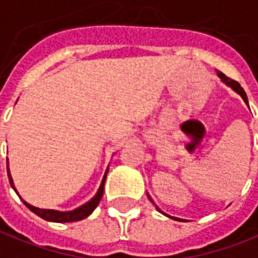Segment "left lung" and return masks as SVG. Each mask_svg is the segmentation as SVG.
<instances>
[{
    "instance_id": "obj_1",
    "label": "left lung",
    "mask_w": 258,
    "mask_h": 258,
    "mask_svg": "<svg viewBox=\"0 0 258 258\" xmlns=\"http://www.w3.org/2000/svg\"><path fill=\"white\" fill-rule=\"evenodd\" d=\"M217 75H218V77H219V78H221V81H222V82H223V84H225V85H226V86H229L230 89H232V91H235L236 93H237V95H240V98H242L243 100H244V103L247 104V107H248V100H247V96H246V92L243 91V88H242V86L239 85V84H237V82H235V81H232V79L228 78V77H225V75H223L222 73H219V71H217ZM148 198H149V200H151V203H152V204L155 205V208H156V210L159 211L160 214H163V215H166V217H169V218H173V219H176V221H183V219H180V218L170 217V215H167V214H165V212H163V211L160 210L159 207H158V205L155 204L154 201H152V198H151V196H149V194H148Z\"/></svg>"
}]
</instances>
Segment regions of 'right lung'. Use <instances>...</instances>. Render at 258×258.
I'll return each mask as SVG.
<instances>
[{"label":"right lung","instance_id":"right-lung-1","mask_svg":"<svg viewBox=\"0 0 258 258\" xmlns=\"http://www.w3.org/2000/svg\"><path fill=\"white\" fill-rule=\"evenodd\" d=\"M8 167V177H10V183L12 185V188L15 190V192L18 194V190L15 188V184H14V180H12V176H11L10 172V166ZM107 172H109V167L106 169V172H104L103 179H102V183L99 185L98 191L96 194L93 196V197L85 203V204H82L78 208H75V210L71 211H57V210H44V208H37L35 205H30L29 203H26L25 200H22V197L19 196V198L22 200V203L26 207H28L29 210L32 211L33 214H36L37 217L43 218L44 221H48V222H58V223H64V222H77V221H81V219H85L91 215L92 212L95 211V208L98 207L99 203H100V200H102V196H103V188H104V181H106V176H107Z\"/></svg>","mask_w":258,"mask_h":258}]
</instances>
